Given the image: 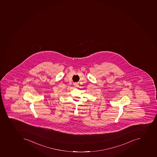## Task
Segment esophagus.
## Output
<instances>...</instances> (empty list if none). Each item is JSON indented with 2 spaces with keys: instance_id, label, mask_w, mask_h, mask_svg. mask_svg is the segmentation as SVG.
Listing matches in <instances>:
<instances>
[{
  "instance_id": "esophagus-1",
  "label": "esophagus",
  "mask_w": 157,
  "mask_h": 157,
  "mask_svg": "<svg viewBox=\"0 0 157 157\" xmlns=\"http://www.w3.org/2000/svg\"><path fill=\"white\" fill-rule=\"evenodd\" d=\"M74 85L76 87H78V83H74Z\"/></svg>"
}]
</instances>
